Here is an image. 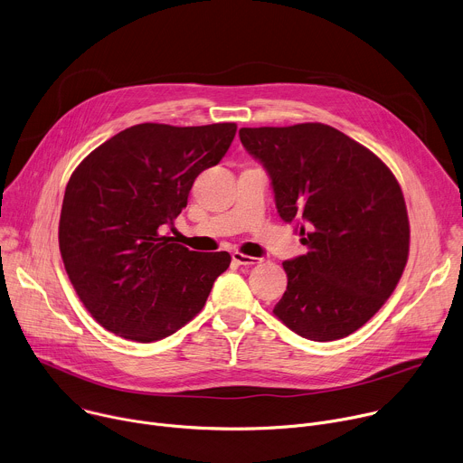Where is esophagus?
<instances>
[{
    "mask_svg": "<svg viewBox=\"0 0 463 463\" xmlns=\"http://www.w3.org/2000/svg\"><path fill=\"white\" fill-rule=\"evenodd\" d=\"M232 260L238 263V266H256V263L260 261V258L247 256V254H241V252H232Z\"/></svg>",
    "mask_w": 463,
    "mask_h": 463,
    "instance_id": "obj_1",
    "label": "esophagus"
}]
</instances>
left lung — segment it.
<instances>
[{
    "label": "left lung",
    "mask_w": 463,
    "mask_h": 463,
    "mask_svg": "<svg viewBox=\"0 0 463 463\" xmlns=\"http://www.w3.org/2000/svg\"><path fill=\"white\" fill-rule=\"evenodd\" d=\"M240 141L268 172L279 216L307 247L282 263L288 289L273 313L309 341L354 334L407 266L411 229L398 181L368 148L326 124L241 128Z\"/></svg>",
    "instance_id": "left-lung-1"
}]
</instances>
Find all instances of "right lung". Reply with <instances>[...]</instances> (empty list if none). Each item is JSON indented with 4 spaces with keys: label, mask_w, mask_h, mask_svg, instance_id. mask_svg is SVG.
<instances>
[{
    "label": "right lung",
    "mask_w": 463,
    "mask_h": 463,
    "mask_svg": "<svg viewBox=\"0 0 463 463\" xmlns=\"http://www.w3.org/2000/svg\"><path fill=\"white\" fill-rule=\"evenodd\" d=\"M234 122L136 124L95 148L61 203L60 252L88 311L139 343L175 334L202 311L231 254L190 250L163 229L186 207L194 179L216 166Z\"/></svg>",
    "instance_id": "1"
}]
</instances>
